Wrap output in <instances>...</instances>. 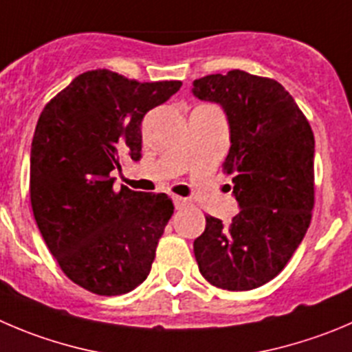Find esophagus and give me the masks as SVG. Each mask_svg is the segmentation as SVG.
<instances>
[{
    "instance_id": "esophagus-1",
    "label": "esophagus",
    "mask_w": 352,
    "mask_h": 352,
    "mask_svg": "<svg viewBox=\"0 0 352 352\" xmlns=\"http://www.w3.org/2000/svg\"><path fill=\"white\" fill-rule=\"evenodd\" d=\"M190 200L188 199H185V197H174V207H176V209H183V207H186V206H190Z\"/></svg>"
}]
</instances>
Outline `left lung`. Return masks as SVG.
Segmentation results:
<instances>
[{
	"label": "left lung",
	"mask_w": 352,
	"mask_h": 352,
	"mask_svg": "<svg viewBox=\"0 0 352 352\" xmlns=\"http://www.w3.org/2000/svg\"><path fill=\"white\" fill-rule=\"evenodd\" d=\"M193 95L219 103L228 116L232 146L223 170L240 206L228 226L206 216L193 242L197 264L217 289H257L285 267L309 228L313 129L278 81L243 70L195 79Z\"/></svg>",
	"instance_id": "1"
}]
</instances>
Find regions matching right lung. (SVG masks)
I'll list each match as a JSON object with an SVG mask.
<instances>
[{"instance_id": "right-lung-1", "label": "right lung", "mask_w": 352, "mask_h": 352, "mask_svg": "<svg viewBox=\"0 0 352 352\" xmlns=\"http://www.w3.org/2000/svg\"><path fill=\"white\" fill-rule=\"evenodd\" d=\"M182 81L138 82L88 70L43 109L31 148V206L60 270L98 296L145 282L174 212L166 193L113 190L110 170L142 155V120Z\"/></svg>"}]
</instances>
